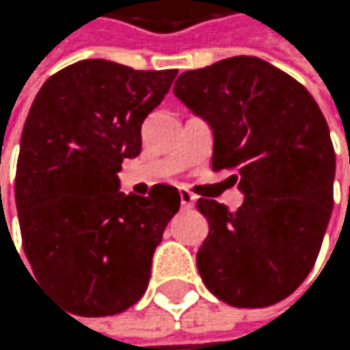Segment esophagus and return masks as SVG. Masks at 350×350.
I'll list each match as a JSON object with an SVG mask.
<instances>
[{"mask_svg": "<svg viewBox=\"0 0 350 350\" xmlns=\"http://www.w3.org/2000/svg\"><path fill=\"white\" fill-rule=\"evenodd\" d=\"M195 201H197V197L191 193V191H180V206L185 208V210H189V208H193L195 206Z\"/></svg>", "mask_w": 350, "mask_h": 350, "instance_id": "obj_1", "label": "esophagus"}]
</instances>
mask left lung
Masks as SVG:
<instances>
[{"mask_svg": "<svg viewBox=\"0 0 350 350\" xmlns=\"http://www.w3.org/2000/svg\"><path fill=\"white\" fill-rule=\"evenodd\" d=\"M174 94L214 130L212 170L231 172L237 212L197 201L210 233L197 252L206 288L239 308L288 298L311 273L334 206L336 153L308 90L256 56L187 71Z\"/></svg>", "mask_w": 350, "mask_h": 350, "instance_id": "1", "label": "left lung"}]
</instances>
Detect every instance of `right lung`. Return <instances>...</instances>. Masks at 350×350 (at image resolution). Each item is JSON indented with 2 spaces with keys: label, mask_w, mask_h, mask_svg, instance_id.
I'll return each instance as SVG.
<instances>
[{
  "label": "right lung",
  "mask_w": 350,
  "mask_h": 350,
  "mask_svg": "<svg viewBox=\"0 0 350 350\" xmlns=\"http://www.w3.org/2000/svg\"><path fill=\"white\" fill-rule=\"evenodd\" d=\"M176 73L81 60L33 100L16 163L23 247L35 277L75 315L124 313L149 286L180 193L155 185L146 197L124 195L117 172L140 153V126Z\"/></svg>",
  "instance_id": "obj_1"
}]
</instances>
